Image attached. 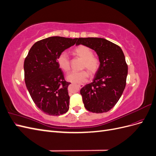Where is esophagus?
Segmentation results:
<instances>
[{"instance_id": "esophagus-1", "label": "esophagus", "mask_w": 156, "mask_h": 156, "mask_svg": "<svg viewBox=\"0 0 156 156\" xmlns=\"http://www.w3.org/2000/svg\"><path fill=\"white\" fill-rule=\"evenodd\" d=\"M83 86H84V84H78V87H79V88H82Z\"/></svg>"}]
</instances>
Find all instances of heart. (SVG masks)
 I'll use <instances>...</instances> for the list:
<instances>
[{"label": "heart", "mask_w": 156, "mask_h": 156, "mask_svg": "<svg viewBox=\"0 0 156 156\" xmlns=\"http://www.w3.org/2000/svg\"><path fill=\"white\" fill-rule=\"evenodd\" d=\"M74 54L83 60L81 68H86L90 75H94L100 67V60L93 56L92 49L85 45H79L73 50ZM57 62L59 67L64 72H67L70 68L69 58L66 52H62L57 57ZM88 73L85 70L80 72H72L68 73L66 79L68 81L75 83H81L87 81Z\"/></svg>", "instance_id": "b5f03b06"}]
</instances>
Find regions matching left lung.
I'll return each mask as SVG.
<instances>
[{"mask_svg":"<svg viewBox=\"0 0 156 156\" xmlns=\"http://www.w3.org/2000/svg\"><path fill=\"white\" fill-rule=\"evenodd\" d=\"M83 45L96 52L100 67L92 83L81 90L84 107L95 113L110 111L119 100L126 84L127 65L119 45L101 37H79Z\"/></svg>","mask_w":156,"mask_h":156,"instance_id":"1","label":"left lung"}]
</instances>
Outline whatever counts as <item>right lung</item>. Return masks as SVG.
Segmentation results:
<instances>
[{"mask_svg": "<svg viewBox=\"0 0 156 156\" xmlns=\"http://www.w3.org/2000/svg\"><path fill=\"white\" fill-rule=\"evenodd\" d=\"M78 38L53 36L32 46L24 62L25 81L36 105L47 115L60 116L68 112L69 96L57 57L75 45Z\"/></svg>", "mask_w": 156, "mask_h": 156, "instance_id": "1", "label": "right lung"}]
</instances>
